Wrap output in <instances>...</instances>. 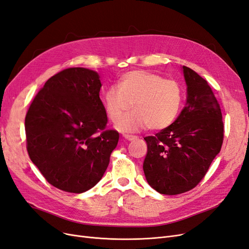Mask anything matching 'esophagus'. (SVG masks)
<instances>
[{"instance_id": "obj_1", "label": "esophagus", "mask_w": 249, "mask_h": 249, "mask_svg": "<svg viewBox=\"0 0 249 249\" xmlns=\"http://www.w3.org/2000/svg\"><path fill=\"white\" fill-rule=\"evenodd\" d=\"M124 138H125V139H126V140H128V141H132V140L137 139V136H134V135H128V134H124Z\"/></svg>"}]
</instances>
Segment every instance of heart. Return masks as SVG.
Wrapping results in <instances>:
<instances>
[{
    "label": "heart",
    "mask_w": 249,
    "mask_h": 249,
    "mask_svg": "<svg viewBox=\"0 0 249 249\" xmlns=\"http://www.w3.org/2000/svg\"><path fill=\"white\" fill-rule=\"evenodd\" d=\"M183 101L182 85L174 79L144 70L124 74L116 85L103 93V104L112 123L116 124L133 106L134 110L117 124L122 132L149 127L164 130L176 119Z\"/></svg>",
    "instance_id": "obj_1"
}]
</instances>
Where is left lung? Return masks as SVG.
Wrapping results in <instances>:
<instances>
[{"label": "left lung", "instance_id": "1", "mask_svg": "<svg viewBox=\"0 0 249 249\" xmlns=\"http://www.w3.org/2000/svg\"><path fill=\"white\" fill-rule=\"evenodd\" d=\"M183 74L186 106L172 124L144 138L145 177L152 188L168 196L198 185L224 141L221 109L209 84L188 67L183 66Z\"/></svg>", "mask_w": 249, "mask_h": 249}]
</instances>
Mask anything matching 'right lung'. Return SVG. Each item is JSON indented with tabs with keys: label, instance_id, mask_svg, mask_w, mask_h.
<instances>
[{
	"label": "right lung",
	"instance_id": "right-lung-1",
	"mask_svg": "<svg viewBox=\"0 0 249 249\" xmlns=\"http://www.w3.org/2000/svg\"><path fill=\"white\" fill-rule=\"evenodd\" d=\"M100 76L68 68L45 82L25 115L27 150L47 182L80 194L104 175L119 134L107 130Z\"/></svg>",
	"mask_w": 249,
	"mask_h": 249
}]
</instances>
